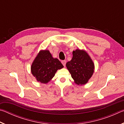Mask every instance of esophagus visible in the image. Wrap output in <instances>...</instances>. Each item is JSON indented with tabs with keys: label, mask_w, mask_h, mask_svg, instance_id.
Instances as JSON below:
<instances>
[{
	"label": "esophagus",
	"mask_w": 124,
	"mask_h": 124,
	"mask_svg": "<svg viewBox=\"0 0 124 124\" xmlns=\"http://www.w3.org/2000/svg\"><path fill=\"white\" fill-rule=\"evenodd\" d=\"M62 63L63 64V65L64 67H65V66H66V61H62Z\"/></svg>",
	"instance_id": "34e87169"
}]
</instances>
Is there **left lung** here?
<instances>
[{
	"label": "left lung",
	"instance_id": "1",
	"mask_svg": "<svg viewBox=\"0 0 124 124\" xmlns=\"http://www.w3.org/2000/svg\"><path fill=\"white\" fill-rule=\"evenodd\" d=\"M72 78L78 85L87 83L94 72V64L87 52L77 49L73 51V57L66 63Z\"/></svg>",
	"mask_w": 124,
	"mask_h": 124
}]
</instances>
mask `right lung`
I'll return each mask as SVG.
<instances>
[{
	"label": "right lung",
	"mask_w": 124,
	"mask_h": 124,
	"mask_svg": "<svg viewBox=\"0 0 124 124\" xmlns=\"http://www.w3.org/2000/svg\"><path fill=\"white\" fill-rule=\"evenodd\" d=\"M63 67L57 58H54L48 50L40 51L31 66V72L38 81L46 84L58 70Z\"/></svg>",
	"instance_id": "add662e5"
}]
</instances>
